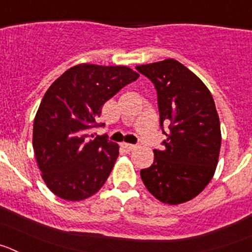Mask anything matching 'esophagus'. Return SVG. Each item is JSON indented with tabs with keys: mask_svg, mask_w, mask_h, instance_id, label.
<instances>
[{
	"mask_svg": "<svg viewBox=\"0 0 252 252\" xmlns=\"http://www.w3.org/2000/svg\"><path fill=\"white\" fill-rule=\"evenodd\" d=\"M121 146L125 149V150H127V151H131L136 148V145H133V144H127V142H124V144H121Z\"/></svg>",
	"mask_w": 252,
	"mask_h": 252,
	"instance_id": "1",
	"label": "esophagus"
}]
</instances>
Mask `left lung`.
<instances>
[{
  "mask_svg": "<svg viewBox=\"0 0 252 252\" xmlns=\"http://www.w3.org/2000/svg\"><path fill=\"white\" fill-rule=\"evenodd\" d=\"M136 69L157 90L160 127L166 135L161 150H154L153 165L140 175L162 203H184L206 188L217 166L221 127L215 101L203 82L177 60Z\"/></svg>",
  "mask_w": 252,
  "mask_h": 252,
  "instance_id": "8db88e82",
  "label": "left lung"
}]
</instances>
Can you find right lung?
Instances as JSON below:
<instances>
[{"instance_id": "right-lung-1", "label": "right lung", "mask_w": 252, "mask_h": 252, "mask_svg": "<svg viewBox=\"0 0 252 252\" xmlns=\"http://www.w3.org/2000/svg\"><path fill=\"white\" fill-rule=\"evenodd\" d=\"M139 74L127 66L79 64L49 87L34 120L32 146L48 188L65 201H82L106 183L119 145L95 136L102 107Z\"/></svg>"}]
</instances>
